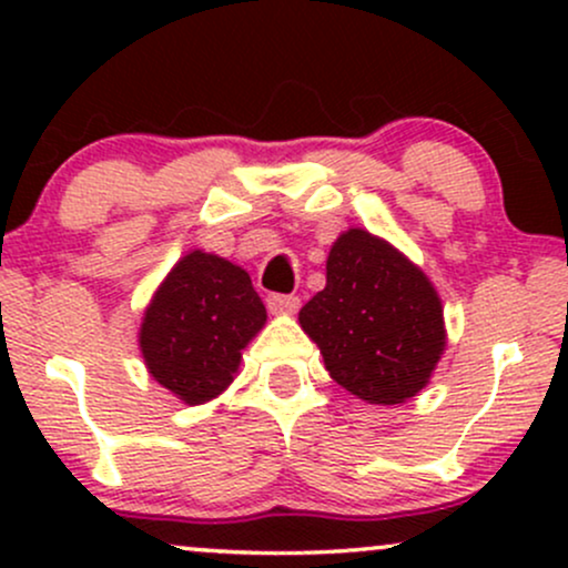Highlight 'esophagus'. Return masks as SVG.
<instances>
[{
  "mask_svg": "<svg viewBox=\"0 0 568 568\" xmlns=\"http://www.w3.org/2000/svg\"><path fill=\"white\" fill-rule=\"evenodd\" d=\"M266 306H270L272 315H293L302 306V298L293 296V293H272L266 298Z\"/></svg>",
  "mask_w": 568,
  "mask_h": 568,
  "instance_id": "esophagus-1",
  "label": "esophagus"
}]
</instances>
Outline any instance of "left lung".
Returning <instances> with one entry per match:
<instances>
[{"label":"left lung","mask_w":568,"mask_h":568,"mask_svg":"<svg viewBox=\"0 0 568 568\" xmlns=\"http://www.w3.org/2000/svg\"><path fill=\"white\" fill-rule=\"evenodd\" d=\"M298 323L321 347L331 379L382 406L419 393L446 347L433 283L366 230H347L336 240L325 288L302 306Z\"/></svg>","instance_id":"8db88e82"}]
</instances>
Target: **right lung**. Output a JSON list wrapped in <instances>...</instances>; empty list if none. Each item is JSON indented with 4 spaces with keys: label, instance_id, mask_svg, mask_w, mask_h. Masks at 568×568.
I'll list each match as a JSON object with an SVG mask.
<instances>
[{
    "label": "right lung",
    "instance_id": "1",
    "mask_svg": "<svg viewBox=\"0 0 568 568\" xmlns=\"http://www.w3.org/2000/svg\"><path fill=\"white\" fill-rule=\"evenodd\" d=\"M264 323L266 310L247 272L213 253L192 251L143 312V363L179 400L197 406L230 387L245 344Z\"/></svg>",
    "mask_w": 568,
    "mask_h": 568
}]
</instances>
